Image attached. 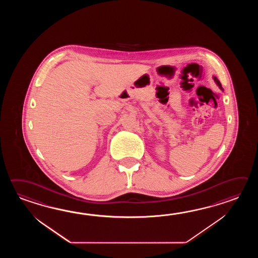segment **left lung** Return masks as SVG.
Masks as SVG:
<instances>
[{
	"label": "left lung",
	"mask_w": 258,
	"mask_h": 258,
	"mask_svg": "<svg viewBox=\"0 0 258 258\" xmlns=\"http://www.w3.org/2000/svg\"><path fill=\"white\" fill-rule=\"evenodd\" d=\"M213 79H214L215 83L217 84V86H218V87H219V88H220L222 91H223V88H222V87H221V84H220V82H219V79H218V78H217L216 77H213Z\"/></svg>",
	"instance_id": "obj_1"
}]
</instances>
